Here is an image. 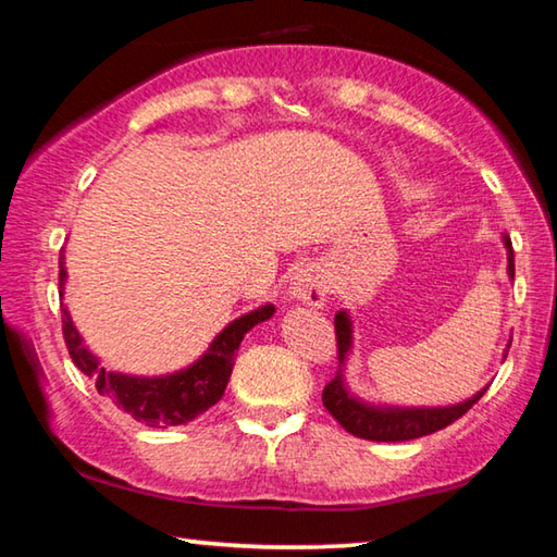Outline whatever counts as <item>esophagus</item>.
Instances as JSON below:
<instances>
[{
  "label": "esophagus",
  "mask_w": 557,
  "mask_h": 557,
  "mask_svg": "<svg viewBox=\"0 0 557 557\" xmlns=\"http://www.w3.org/2000/svg\"><path fill=\"white\" fill-rule=\"evenodd\" d=\"M289 297L312 307H324L329 297V282L319 265H301L289 280Z\"/></svg>",
  "instance_id": "1"
}]
</instances>
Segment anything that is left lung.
<instances>
[{
	"instance_id": "1",
	"label": "left lung",
	"mask_w": 557,
	"mask_h": 557,
	"mask_svg": "<svg viewBox=\"0 0 557 557\" xmlns=\"http://www.w3.org/2000/svg\"><path fill=\"white\" fill-rule=\"evenodd\" d=\"M506 256H508V277H513V245L508 235H504ZM334 329H336V348H338V373L334 381L326 383L322 393L324 408L332 412V418L342 425L346 432L361 437V440H373V442H405V440H418L432 435L442 428L451 425V422L459 420L471 405H474L486 388L471 395L469 400L447 405V408H395V405H371L363 403L361 398L348 391L344 381V366L348 351L354 346V326L351 317H348L344 309L336 312L334 317ZM511 346V344H508Z\"/></svg>"
}]
</instances>
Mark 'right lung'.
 <instances>
[{"instance_id":"obj_1","label":"right lung","mask_w":557,"mask_h":557,"mask_svg":"<svg viewBox=\"0 0 557 557\" xmlns=\"http://www.w3.org/2000/svg\"><path fill=\"white\" fill-rule=\"evenodd\" d=\"M65 285V258L61 252L59 258V289L63 295ZM275 314V307L265 305L252 309V312L243 314L231 322L223 332L213 338L209 351H206L199 361L186 366L182 371L166 373V375H129V373H115L102 369L100 358L88 351L83 344V336L78 329L73 326V319L69 309L61 305V319H63V338L69 346V354L73 363L78 366L83 375L96 383L100 395H106L120 410H125L129 418L137 422H145L149 428H166V425H186L194 418H199L211 405L219 403L225 393V385L233 373L235 356H238V346L243 336L250 332L252 326Z\"/></svg>"}]
</instances>
